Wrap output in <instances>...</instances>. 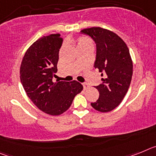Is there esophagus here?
<instances>
[{
    "instance_id": "1",
    "label": "esophagus",
    "mask_w": 156,
    "mask_h": 156,
    "mask_svg": "<svg viewBox=\"0 0 156 156\" xmlns=\"http://www.w3.org/2000/svg\"><path fill=\"white\" fill-rule=\"evenodd\" d=\"M83 89H84V90H86L87 88L88 87V84L87 83H83Z\"/></svg>"
}]
</instances>
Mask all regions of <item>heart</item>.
I'll use <instances>...</instances> for the list:
<instances>
[{
  "label": "heart",
  "mask_w": 156,
  "mask_h": 156,
  "mask_svg": "<svg viewBox=\"0 0 156 156\" xmlns=\"http://www.w3.org/2000/svg\"><path fill=\"white\" fill-rule=\"evenodd\" d=\"M76 43L77 44V47L80 48V47L85 46L87 44H91V41L88 39L87 37H83V36H80L76 38Z\"/></svg>",
  "instance_id": "1"
}]
</instances>
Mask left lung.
<instances>
[{"label": "left lung", "mask_w": 156, "mask_h": 156, "mask_svg": "<svg viewBox=\"0 0 156 156\" xmlns=\"http://www.w3.org/2000/svg\"><path fill=\"white\" fill-rule=\"evenodd\" d=\"M97 44L94 67L101 73L102 83L96 87L99 98L91 106L101 112H108L119 105L131 82L133 62L126 43L113 32L101 27L83 29Z\"/></svg>", "instance_id": "obj_1"}]
</instances>
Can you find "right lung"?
<instances>
[{
  "mask_svg": "<svg viewBox=\"0 0 156 156\" xmlns=\"http://www.w3.org/2000/svg\"><path fill=\"white\" fill-rule=\"evenodd\" d=\"M62 43L59 34L41 37L27 49L20 66V80L27 96L41 111L51 115L68 110L83 88L76 80H52Z\"/></svg>",
  "mask_w": 156,
  "mask_h": 156,
  "instance_id": "add662e5",
  "label": "right lung"
}]
</instances>
